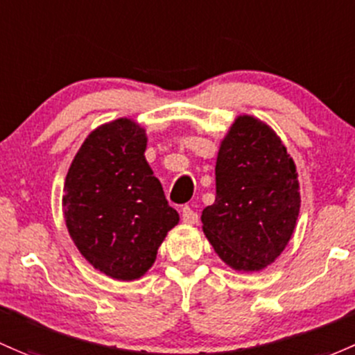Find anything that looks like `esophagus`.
Listing matches in <instances>:
<instances>
[{
  "label": "esophagus",
  "mask_w": 355,
  "mask_h": 355,
  "mask_svg": "<svg viewBox=\"0 0 355 355\" xmlns=\"http://www.w3.org/2000/svg\"><path fill=\"white\" fill-rule=\"evenodd\" d=\"M182 219H184V223H187V225H196V223L199 221V214H197L192 207L185 206L182 207Z\"/></svg>",
  "instance_id": "obj_1"
}]
</instances>
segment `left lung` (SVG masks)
Returning a JSON list of instances; mask_svg holds the SVG:
<instances>
[{
    "instance_id": "obj_1",
    "label": "left lung",
    "mask_w": 355,
    "mask_h": 355,
    "mask_svg": "<svg viewBox=\"0 0 355 355\" xmlns=\"http://www.w3.org/2000/svg\"><path fill=\"white\" fill-rule=\"evenodd\" d=\"M301 197L296 165L277 134L240 115L216 162V200L202 211V230L234 270L270 266L294 233Z\"/></svg>"
}]
</instances>
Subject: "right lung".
Masks as SVG:
<instances>
[{
    "mask_svg": "<svg viewBox=\"0 0 355 355\" xmlns=\"http://www.w3.org/2000/svg\"><path fill=\"white\" fill-rule=\"evenodd\" d=\"M146 143V130L117 119L89 134L66 175L71 238L96 270L117 281L146 274L180 219L144 158Z\"/></svg>",
    "mask_w": 355,
    "mask_h": 355,
    "instance_id": "obj_1",
    "label": "right lung"
}]
</instances>
